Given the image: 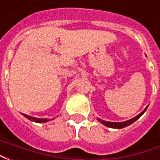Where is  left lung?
I'll use <instances>...</instances> for the list:
<instances>
[{"instance_id":"8db88e82","label":"left lung","mask_w":160,"mask_h":160,"mask_svg":"<svg viewBox=\"0 0 160 160\" xmlns=\"http://www.w3.org/2000/svg\"><path fill=\"white\" fill-rule=\"evenodd\" d=\"M147 109L148 107L145 109L144 111H142L141 113L136 116V117H134V118H132L130 120H128V121H125V122H106V121H104V120H101V119H98V120L101 123H103L104 125H105L106 127H109V128H125L128 126V125H130L132 124L133 122H134L135 121L139 119V118H141L142 115L144 114V112L147 111Z\"/></svg>"}]
</instances>
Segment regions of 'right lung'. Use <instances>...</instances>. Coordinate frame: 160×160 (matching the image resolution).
Returning <instances> with one entry per match:
<instances>
[{
    "instance_id": "obj_1",
    "label": "right lung",
    "mask_w": 160,
    "mask_h": 160,
    "mask_svg": "<svg viewBox=\"0 0 160 160\" xmlns=\"http://www.w3.org/2000/svg\"><path fill=\"white\" fill-rule=\"evenodd\" d=\"M23 116L26 118L27 119H29L31 121H33V122H48L49 121V119H47V118H32V117H30L28 115H26V114H23Z\"/></svg>"
}]
</instances>
